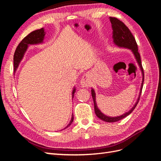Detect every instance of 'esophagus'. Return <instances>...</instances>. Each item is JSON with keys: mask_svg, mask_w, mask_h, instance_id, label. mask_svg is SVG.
Masks as SVG:
<instances>
[{"mask_svg": "<svg viewBox=\"0 0 161 161\" xmlns=\"http://www.w3.org/2000/svg\"><path fill=\"white\" fill-rule=\"evenodd\" d=\"M80 85L82 87H88L90 85V81L87 75H84L80 80Z\"/></svg>", "mask_w": 161, "mask_h": 161, "instance_id": "esophagus-1", "label": "esophagus"}]
</instances>
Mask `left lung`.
<instances>
[{
	"label": "left lung",
	"mask_w": 161,
	"mask_h": 161,
	"mask_svg": "<svg viewBox=\"0 0 161 161\" xmlns=\"http://www.w3.org/2000/svg\"><path fill=\"white\" fill-rule=\"evenodd\" d=\"M109 20L111 23L112 30H113V36L112 37H113V38H114V43L116 46H118L119 47L128 48V49H130L131 50V52H133L134 55L136 58V61H137L138 64L140 68L141 71H142V76H143L139 97L138 98V100H137V101H136V104L129 111L126 112V113H125L124 114H123L122 115H120V116L108 117V116L104 115L103 114H102L101 111L98 109V108H97L96 101H95V92L94 89H92L91 95H92V99H93V102H94V108H95V112L96 115L101 120L107 121V122H115V121H118L120 119H122L123 118H125L126 116L130 115L131 112L133 111V110L135 109L136 105H137V104L138 103L141 92H142V89L143 87L144 75V70H143V68L142 66V63H141L140 55V53L138 52L137 43H136V40H135L134 37L133 36L132 33H131L128 27L126 26L122 21L119 20L118 19H117L115 17H110Z\"/></svg>",
	"instance_id": "obj_1"
}]
</instances>
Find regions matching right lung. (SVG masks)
I'll return each instance as SVG.
<instances>
[{
  "label": "right lung",
  "mask_w": 161,
  "mask_h": 161,
  "mask_svg": "<svg viewBox=\"0 0 161 161\" xmlns=\"http://www.w3.org/2000/svg\"><path fill=\"white\" fill-rule=\"evenodd\" d=\"M45 34L46 33L44 31V30H43V28H42L40 30H37L31 32L30 34H28L25 37H24L22 40V41L19 43V44L16 48L15 52H14V56H13L14 72H15L17 70L19 63H20V62L21 61L22 58L24 56V53H25V52H26L29 45L37 44V43H43V39H44ZM75 91H76V89L75 88H74V89L72 91V98L73 97H74ZM73 119H74V116H73V114H72L70 123L64 129H66V128H68L69 126L71 125V124L73 121Z\"/></svg>",
  "instance_id": "1"
}]
</instances>
